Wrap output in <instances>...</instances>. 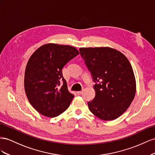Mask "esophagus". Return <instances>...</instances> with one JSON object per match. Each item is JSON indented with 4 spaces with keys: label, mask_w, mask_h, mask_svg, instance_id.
<instances>
[{
    "label": "esophagus",
    "mask_w": 155,
    "mask_h": 155,
    "mask_svg": "<svg viewBox=\"0 0 155 155\" xmlns=\"http://www.w3.org/2000/svg\"><path fill=\"white\" fill-rule=\"evenodd\" d=\"M83 91H84V90H82V91H77V94H78V95H82V93H83Z\"/></svg>",
    "instance_id": "34e87169"
}]
</instances>
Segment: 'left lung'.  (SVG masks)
Segmentation results:
<instances>
[{
  "mask_svg": "<svg viewBox=\"0 0 155 155\" xmlns=\"http://www.w3.org/2000/svg\"><path fill=\"white\" fill-rule=\"evenodd\" d=\"M93 81L95 96L87 103L95 116L114 120L129 107L136 94L133 69L127 57L110 47L80 48Z\"/></svg>",
  "mask_w": 155,
  "mask_h": 155,
  "instance_id": "obj_1",
  "label": "left lung"
}]
</instances>
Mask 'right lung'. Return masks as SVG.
Wrapping results in <instances>:
<instances>
[{
  "instance_id": "right-lung-1",
  "label": "right lung",
  "mask_w": 155,
  "mask_h": 155,
  "mask_svg": "<svg viewBox=\"0 0 155 155\" xmlns=\"http://www.w3.org/2000/svg\"><path fill=\"white\" fill-rule=\"evenodd\" d=\"M78 54L73 47L48 43L30 56L25 69V90L39 113L54 117L68 109L74 95L68 89L62 69Z\"/></svg>"
}]
</instances>
